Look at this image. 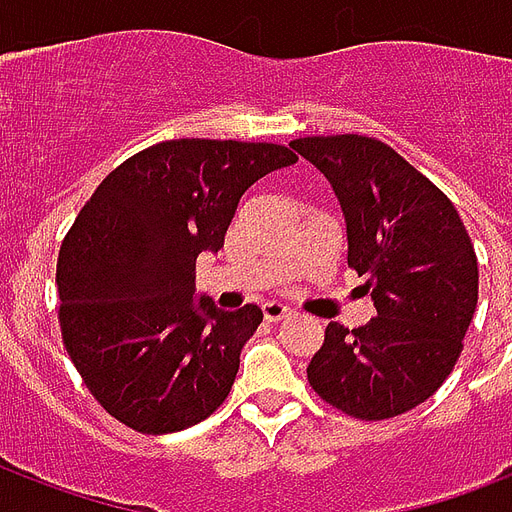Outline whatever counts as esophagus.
Returning <instances> with one entry per match:
<instances>
[{
  "mask_svg": "<svg viewBox=\"0 0 512 512\" xmlns=\"http://www.w3.org/2000/svg\"><path fill=\"white\" fill-rule=\"evenodd\" d=\"M289 308L284 303H276V300H268V303H263V316L268 321H281L287 319L289 316Z\"/></svg>",
  "mask_w": 512,
  "mask_h": 512,
  "instance_id": "obj_1",
  "label": "esophagus"
}]
</instances>
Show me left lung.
Returning <instances> with one entry per match:
<instances>
[{"mask_svg": "<svg viewBox=\"0 0 512 512\" xmlns=\"http://www.w3.org/2000/svg\"><path fill=\"white\" fill-rule=\"evenodd\" d=\"M289 146L324 172L348 233V265L366 276L374 316L329 321L308 382L356 420H390L441 388L478 303L476 249L441 188L382 140L300 138Z\"/></svg>", "mask_w": 512, "mask_h": 512, "instance_id": "left-lung-1", "label": "left lung"}]
</instances>
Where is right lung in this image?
Segmentation results:
<instances>
[{"mask_svg":"<svg viewBox=\"0 0 512 512\" xmlns=\"http://www.w3.org/2000/svg\"><path fill=\"white\" fill-rule=\"evenodd\" d=\"M276 143L164 140L95 188L58 255L60 335L98 404L162 436L207 420L263 321L193 300L196 257L223 247L249 185L295 164Z\"/></svg>","mask_w":512,"mask_h":512,"instance_id":"add662e5","label":"right lung"}]
</instances>
